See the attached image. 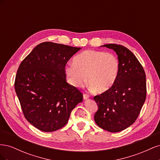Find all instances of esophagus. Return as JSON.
<instances>
[{
	"label": "esophagus",
	"mask_w": 160,
	"mask_h": 160,
	"mask_svg": "<svg viewBox=\"0 0 160 160\" xmlns=\"http://www.w3.org/2000/svg\"><path fill=\"white\" fill-rule=\"evenodd\" d=\"M89 98V95L87 94V93H83V99H87Z\"/></svg>",
	"instance_id": "obj_1"
}]
</instances>
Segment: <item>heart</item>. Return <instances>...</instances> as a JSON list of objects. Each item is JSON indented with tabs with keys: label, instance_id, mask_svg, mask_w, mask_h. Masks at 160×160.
<instances>
[{
	"label": "heart",
	"instance_id": "1",
	"mask_svg": "<svg viewBox=\"0 0 160 160\" xmlns=\"http://www.w3.org/2000/svg\"><path fill=\"white\" fill-rule=\"evenodd\" d=\"M119 60L115 55L103 51L88 50L76 55L72 63L67 64L65 72L70 83L81 88L88 81L98 93L110 89L119 75Z\"/></svg>",
	"mask_w": 160,
	"mask_h": 160
}]
</instances>
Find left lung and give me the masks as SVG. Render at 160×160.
I'll return each instance as SVG.
<instances>
[{"label":"left lung","mask_w":160,"mask_h":160,"mask_svg":"<svg viewBox=\"0 0 160 160\" xmlns=\"http://www.w3.org/2000/svg\"><path fill=\"white\" fill-rule=\"evenodd\" d=\"M103 47L117 53L119 71L113 86L94 97L98 105L94 119L101 128L115 133L128 128L137 119L146 99V73L128 48L117 44Z\"/></svg>","instance_id":"obj_1"}]
</instances>
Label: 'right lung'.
Returning a JSON list of instances; mask_svg holds the SVG:
<instances>
[{
    "mask_svg": "<svg viewBox=\"0 0 160 160\" xmlns=\"http://www.w3.org/2000/svg\"><path fill=\"white\" fill-rule=\"evenodd\" d=\"M80 49L52 42L35 47L17 70L14 89L25 118L45 132L68 122L71 111L83 101L81 92L66 81L65 65Z\"/></svg>",
    "mask_w": 160,
    "mask_h": 160,
    "instance_id": "add662e5",
    "label": "right lung"
}]
</instances>
